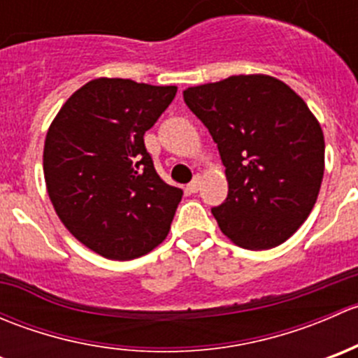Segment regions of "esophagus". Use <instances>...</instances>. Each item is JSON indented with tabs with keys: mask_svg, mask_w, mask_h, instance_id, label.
<instances>
[{
	"mask_svg": "<svg viewBox=\"0 0 358 358\" xmlns=\"http://www.w3.org/2000/svg\"><path fill=\"white\" fill-rule=\"evenodd\" d=\"M199 185H201V176L196 175V176H194L192 182H190L189 185H187V190H189L190 194H196L197 190H199Z\"/></svg>",
	"mask_w": 358,
	"mask_h": 358,
	"instance_id": "esophagus-1",
	"label": "esophagus"
}]
</instances>
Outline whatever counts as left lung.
I'll return each mask as SVG.
<instances>
[{
	"mask_svg": "<svg viewBox=\"0 0 358 358\" xmlns=\"http://www.w3.org/2000/svg\"><path fill=\"white\" fill-rule=\"evenodd\" d=\"M218 145L229 196L211 209L246 249L286 243L305 223L324 176V133L301 96L272 76H230L183 92Z\"/></svg>",
	"mask_w": 358,
	"mask_h": 358,
	"instance_id": "obj_1",
	"label": "left lung"
}]
</instances>
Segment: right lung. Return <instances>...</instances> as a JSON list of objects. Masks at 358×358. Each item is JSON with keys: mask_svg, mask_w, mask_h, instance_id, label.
Listing matches in <instances>:
<instances>
[{"mask_svg": "<svg viewBox=\"0 0 358 358\" xmlns=\"http://www.w3.org/2000/svg\"><path fill=\"white\" fill-rule=\"evenodd\" d=\"M175 95L176 86L93 79L46 133L50 201L69 232L100 256L138 258L168 236L183 192L157 175L143 135Z\"/></svg>", "mask_w": 358, "mask_h": 358, "instance_id": "add662e5", "label": "right lung"}]
</instances>
